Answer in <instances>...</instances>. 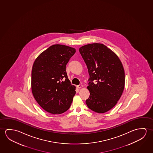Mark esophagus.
Returning a JSON list of instances; mask_svg holds the SVG:
<instances>
[{
	"label": "esophagus",
	"mask_w": 153,
	"mask_h": 153,
	"mask_svg": "<svg viewBox=\"0 0 153 153\" xmlns=\"http://www.w3.org/2000/svg\"><path fill=\"white\" fill-rule=\"evenodd\" d=\"M77 87H78V88H81L83 87V85H79L77 86Z\"/></svg>",
	"instance_id": "obj_1"
}]
</instances>
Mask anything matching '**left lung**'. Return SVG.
<instances>
[{
  "label": "left lung",
  "instance_id": "8db88e82",
  "mask_svg": "<svg viewBox=\"0 0 153 153\" xmlns=\"http://www.w3.org/2000/svg\"><path fill=\"white\" fill-rule=\"evenodd\" d=\"M79 51L90 76L87 87L90 96L86 104L96 113L107 112L117 104L123 91L125 73L122 62L103 44H88L80 47Z\"/></svg>",
  "mask_w": 153,
  "mask_h": 153
}]
</instances>
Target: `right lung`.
<instances>
[{
    "instance_id": "obj_1",
    "label": "right lung",
    "mask_w": 153,
    "mask_h": 153,
    "mask_svg": "<svg viewBox=\"0 0 153 153\" xmlns=\"http://www.w3.org/2000/svg\"><path fill=\"white\" fill-rule=\"evenodd\" d=\"M75 49L53 45L42 52L33 64L31 90L34 99L46 112L59 114L68 110L75 87L68 78L66 65Z\"/></svg>"
}]
</instances>
